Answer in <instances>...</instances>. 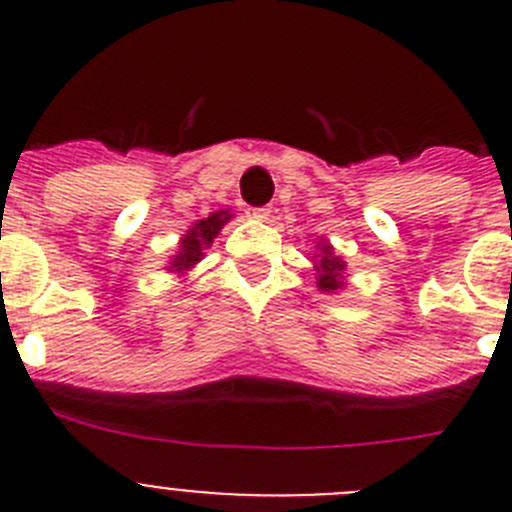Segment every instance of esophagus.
<instances>
[{
  "mask_svg": "<svg viewBox=\"0 0 512 512\" xmlns=\"http://www.w3.org/2000/svg\"><path fill=\"white\" fill-rule=\"evenodd\" d=\"M248 215L256 217V220H269L271 207H251V210H248Z\"/></svg>",
  "mask_w": 512,
  "mask_h": 512,
  "instance_id": "obj_1",
  "label": "esophagus"
}]
</instances>
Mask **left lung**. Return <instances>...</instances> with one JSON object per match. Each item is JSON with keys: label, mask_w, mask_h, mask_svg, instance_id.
<instances>
[{"label": "left lung", "mask_w": 512, "mask_h": 512, "mask_svg": "<svg viewBox=\"0 0 512 512\" xmlns=\"http://www.w3.org/2000/svg\"><path fill=\"white\" fill-rule=\"evenodd\" d=\"M320 253H318V261H315V271H318V289L320 292H338L343 289L346 279V261L341 256L333 253V246L328 241L320 243Z\"/></svg>", "instance_id": "1"}]
</instances>
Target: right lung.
Returning a JSON list of instances; mask_svg holds the SVG:
<instances>
[{"instance_id": "add662e5", "label": "right lung", "mask_w": 512, "mask_h": 512, "mask_svg": "<svg viewBox=\"0 0 512 512\" xmlns=\"http://www.w3.org/2000/svg\"><path fill=\"white\" fill-rule=\"evenodd\" d=\"M230 217L233 215H230L228 210H220V212H212V215L205 217V220H197V223L187 230V235H184L182 241H179V251H176V256L171 259L169 271L184 274V271L192 269L197 261H202V256H205L202 251L212 246L215 235L220 233V228L228 223Z\"/></svg>"}]
</instances>
